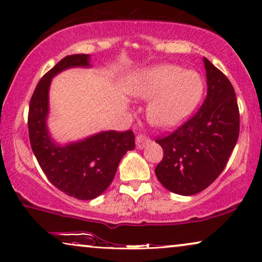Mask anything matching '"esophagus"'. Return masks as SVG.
Wrapping results in <instances>:
<instances>
[{
	"label": "esophagus",
	"mask_w": 262,
	"mask_h": 262,
	"mask_svg": "<svg viewBox=\"0 0 262 262\" xmlns=\"http://www.w3.org/2000/svg\"><path fill=\"white\" fill-rule=\"evenodd\" d=\"M150 143V139L146 137L145 135L143 134H138L137 137H136V145H137L138 149H143L144 146Z\"/></svg>",
	"instance_id": "1"
}]
</instances>
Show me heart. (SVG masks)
<instances>
[{"label":"heart","mask_w":262,"mask_h":262,"mask_svg":"<svg viewBox=\"0 0 262 262\" xmlns=\"http://www.w3.org/2000/svg\"><path fill=\"white\" fill-rule=\"evenodd\" d=\"M128 91L136 98L151 99L148 107L151 123L173 127L194 111L203 95L204 83L195 71L162 64L139 71Z\"/></svg>","instance_id":"heart-1"}]
</instances>
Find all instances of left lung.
I'll use <instances>...</instances> for the list:
<instances>
[{"label": "left lung", "instance_id": "obj_1", "mask_svg": "<svg viewBox=\"0 0 262 262\" xmlns=\"http://www.w3.org/2000/svg\"><path fill=\"white\" fill-rule=\"evenodd\" d=\"M207 95L203 105L174 131L155 142L163 159L155 168L168 191L193 195L212 184L227 166L239 135V111L231 82L204 58Z\"/></svg>", "mask_w": 262, "mask_h": 262}]
</instances>
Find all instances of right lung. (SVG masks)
I'll return each instance as SVG.
<instances>
[{"label":"right lung","instance_id":"obj_1","mask_svg":"<svg viewBox=\"0 0 262 262\" xmlns=\"http://www.w3.org/2000/svg\"><path fill=\"white\" fill-rule=\"evenodd\" d=\"M88 55H71L59 60L38 82L28 110V135L41 170L51 184L81 200L101 194L112 182L118 164L128 150L135 149V135L127 131H106L84 141L58 146L46 130L49 85L56 74L70 67H88Z\"/></svg>","mask_w":262,"mask_h":262}]
</instances>
